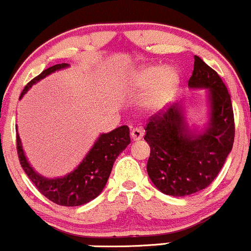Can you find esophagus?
Returning <instances> with one entry per match:
<instances>
[{"instance_id":"obj_1","label":"esophagus","mask_w":251,"mask_h":251,"mask_svg":"<svg viewBox=\"0 0 251 251\" xmlns=\"http://www.w3.org/2000/svg\"><path fill=\"white\" fill-rule=\"evenodd\" d=\"M130 135L133 141H139V140H141L142 137H144V130L140 128H134L133 130H131Z\"/></svg>"}]
</instances>
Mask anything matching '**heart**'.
I'll list each match as a JSON object with an SVG mask.
<instances>
[{
  "label": "heart",
  "mask_w": 251,
  "mask_h": 251,
  "mask_svg": "<svg viewBox=\"0 0 251 251\" xmlns=\"http://www.w3.org/2000/svg\"><path fill=\"white\" fill-rule=\"evenodd\" d=\"M182 82L180 73L175 67L151 66L134 73L129 85L133 91L148 90L142 106L151 112L165 110L177 96Z\"/></svg>",
  "instance_id": "b5f03b06"
}]
</instances>
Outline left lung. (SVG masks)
Listing matches in <instances>:
<instances>
[{
    "label": "left lung",
    "mask_w": 251,
    "mask_h": 251,
    "mask_svg": "<svg viewBox=\"0 0 251 251\" xmlns=\"http://www.w3.org/2000/svg\"><path fill=\"white\" fill-rule=\"evenodd\" d=\"M188 86L207 90L208 118L202 126L188 125L184 103L150 118L145 140L151 147L147 174L166 195L187 196L208 187L230 154L234 139L231 97L218 73L194 56Z\"/></svg>",
    "instance_id": "1"
}]
</instances>
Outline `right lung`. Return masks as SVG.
Masks as SVG:
<instances>
[{"instance_id":"1","label":"right lung","mask_w":251,"mask_h":251,"mask_svg":"<svg viewBox=\"0 0 251 251\" xmlns=\"http://www.w3.org/2000/svg\"><path fill=\"white\" fill-rule=\"evenodd\" d=\"M68 63L55 64L31 80L21 93L20 99L40 80L52 73L68 68ZM130 144L129 128L118 126L106 134H100L81 163L72 172L57 178H48L32 168L23 148L17 126V148L24 171L45 198L61 206H81L94 200L103 191L111 174L116 158Z\"/></svg>"}]
</instances>
